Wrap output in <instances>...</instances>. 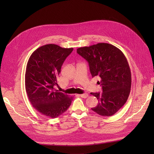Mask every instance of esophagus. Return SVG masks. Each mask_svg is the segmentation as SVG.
Segmentation results:
<instances>
[{
    "label": "esophagus",
    "mask_w": 154,
    "mask_h": 154,
    "mask_svg": "<svg viewBox=\"0 0 154 154\" xmlns=\"http://www.w3.org/2000/svg\"><path fill=\"white\" fill-rule=\"evenodd\" d=\"M79 96H80L82 98H86L88 96V94L87 93H84V94H79Z\"/></svg>",
    "instance_id": "obj_1"
}]
</instances>
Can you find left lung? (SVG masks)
Returning <instances> with one entry per match:
<instances>
[{"label": "left lung", "mask_w": 154, "mask_h": 154, "mask_svg": "<svg viewBox=\"0 0 154 154\" xmlns=\"http://www.w3.org/2000/svg\"><path fill=\"white\" fill-rule=\"evenodd\" d=\"M77 52L89 63L92 77H100L102 93H91L98 100L93 111L102 116L115 114L128 97L131 71L126 57L116 46L101 42L77 49Z\"/></svg>", "instance_id": "1"}]
</instances>
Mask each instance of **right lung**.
<instances>
[{
	"instance_id": "obj_1",
	"label": "right lung",
	"mask_w": 154,
	"mask_h": 154,
	"mask_svg": "<svg viewBox=\"0 0 154 154\" xmlns=\"http://www.w3.org/2000/svg\"><path fill=\"white\" fill-rule=\"evenodd\" d=\"M73 48H63L54 44L35 50L27 62L26 90L32 106L42 115L55 118L67 110L72 96L59 92L57 78L63 63Z\"/></svg>"
}]
</instances>
